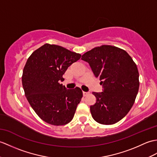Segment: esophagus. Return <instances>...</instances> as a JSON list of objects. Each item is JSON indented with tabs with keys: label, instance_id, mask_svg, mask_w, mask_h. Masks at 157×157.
<instances>
[{
	"label": "esophagus",
	"instance_id": "34e87169",
	"mask_svg": "<svg viewBox=\"0 0 157 157\" xmlns=\"http://www.w3.org/2000/svg\"><path fill=\"white\" fill-rule=\"evenodd\" d=\"M89 94V92H83V95L84 96H87V94Z\"/></svg>",
	"mask_w": 157,
	"mask_h": 157
}]
</instances>
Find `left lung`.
I'll list each match as a JSON object with an SVG mask.
<instances>
[{"label": "left lung", "instance_id": "left-lung-1", "mask_svg": "<svg viewBox=\"0 0 157 157\" xmlns=\"http://www.w3.org/2000/svg\"><path fill=\"white\" fill-rule=\"evenodd\" d=\"M104 90L93 92L96 104L91 105L93 118L101 124L119 122L128 114L135 101L139 89V73L136 63L126 51L103 45L83 55Z\"/></svg>", "mask_w": 157, "mask_h": 157}]
</instances>
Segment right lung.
<instances>
[{
	"label": "right lung",
	"instance_id": "right-lung-1",
	"mask_svg": "<svg viewBox=\"0 0 157 157\" xmlns=\"http://www.w3.org/2000/svg\"><path fill=\"white\" fill-rule=\"evenodd\" d=\"M82 55L56 45H43L32 53L22 75L25 95L36 114L55 126L67 124L74 118L83 96L78 87L67 90L59 83L70 65Z\"/></svg>",
	"mask_w": 157,
	"mask_h": 157
}]
</instances>
